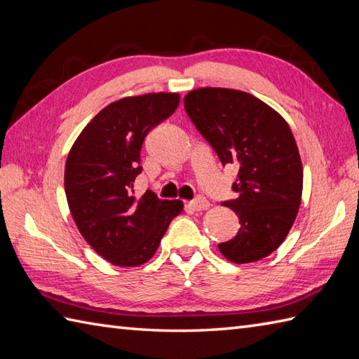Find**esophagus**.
Instances as JSON below:
<instances>
[{
    "mask_svg": "<svg viewBox=\"0 0 359 359\" xmlns=\"http://www.w3.org/2000/svg\"><path fill=\"white\" fill-rule=\"evenodd\" d=\"M189 207H190V209L196 210V212H200V210L209 209V207H210V203L207 201L204 196H196L194 201H190V203H189Z\"/></svg>",
    "mask_w": 359,
    "mask_h": 359,
    "instance_id": "1",
    "label": "esophagus"
}]
</instances>
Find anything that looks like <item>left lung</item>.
Returning <instances> with one entry per match:
<instances>
[{
  "mask_svg": "<svg viewBox=\"0 0 359 359\" xmlns=\"http://www.w3.org/2000/svg\"><path fill=\"white\" fill-rule=\"evenodd\" d=\"M184 109L222 165L235 164V200L222 201L240 230L218 244L224 257L245 264L269 257L287 236L302 195V164L285 119L250 93L203 87L184 97Z\"/></svg>",
  "mask_w": 359,
  "mask_h": 359,
  "instance_id": "8db88e82",
  "label": "left lung"
}]
</instances>
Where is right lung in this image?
Masks as SVG:
<instances>
[{"mask_svg": "<svg viewBox=\"0 0 359 359\" xmlns=\"http://www.w3.org/2000/svg\"><path fill=\"white\" fill-rule=\"evenodd\" d=\"M180 104L178 93L127 97L104 107L72 146L65 170L67 204L84 240L119 267L154 257L182 203L159 200L147 190L137 198L141 147L147 133Z\"/></svg>", "mask_w": 359, "mask_h": 359, "instance_id": "obj_1", "label": "right lung"}]
</instances>
